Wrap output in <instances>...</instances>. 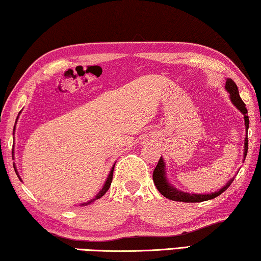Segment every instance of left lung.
Listing matches in <instances>:
<instances>
[{
    "instance_id": "1",
    "label": "left lung",
    "mask_w": 261,
    "mask_h": 261,
    "mask_svg": "<svg viewBox=\"0 0 261 261\" xmlns=\"http://www.w3.org/2000/svg\"><path fill=\"white\" fill-rule=\"evenodd\" d=\"M225 90L230 93V99H231L233 106H234L244 115L245 130H246V134H247L248 124H250V119H248V116H247V109H246V106H245V103L243 102V99L240 98L238 87H237V84L232 81V79H226ZM247 147H248V139H247V135H246V138H245V142H244V159L243 161H245V158H246ZM233 180H234V177L231 178V179L228 180L226 184L223 186V188L218 190V191L212 192V193H189V192H184L179 189L174 188V186L169 181L168 177H166L165 162L162 157H161V159H159L158 164H157V166H155V169L153 171V182H154L155 188L158 189V191L161 192L163 196L168 198V199L174 200V201H182V203H200V201L213 199V198L220 196V194L224 191H226V190L228 189V186L232 184Z\"/></svg>"
}]
</instances>
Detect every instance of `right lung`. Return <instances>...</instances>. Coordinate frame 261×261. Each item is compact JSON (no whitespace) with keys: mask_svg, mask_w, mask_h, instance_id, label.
Returning <instances> with one entry per match:
<instances>
[{"mask_svg":"<svg viewBox=\"0 0 261 261\" xmlns=\"http://www.w3.org/2000/svg\"><path fill=\"white\" fill-rule=\"evenodd\" d=\"M18 115H19V114H18ZM17 118H18V117H17ZM16 122H17V119H16ZM15 127H16V126H14V134H15ZM13 154H14V150H13ZM114 168H115V164H114V166H112V169H111V171H110V173H109V176H108V178H107V180H106V182H104L103 188L99 190V192L96 194L95 198H92L91 200L87 201V203H82V204H81V206H87V205H89V204H91V203H93V201L97 200V199H99L100 197H103L104 194L107 193V191H108L109 188H110V185H111V181H112V176H114ZM14 169H15V172H16V174H17V177L19 178V176H18V172H17V169H16V166H15V163H14ZM19 179H21V178H19Z\"/></svg>","mask_w":261,"mask_h":261,"instance_id":"1","label":"right lung"}]
</instances>
